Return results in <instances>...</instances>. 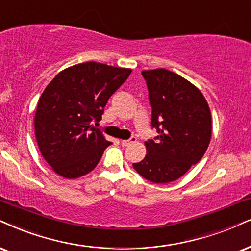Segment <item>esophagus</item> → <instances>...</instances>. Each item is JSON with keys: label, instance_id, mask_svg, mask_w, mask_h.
Masks as SVG:
<instances>
[{"label": "esophagus", "instance_id": "obj_1", "mask_svg": "<svg viewBox=\"0 0 251 251\" xmlns=\"http://www.w3.org/2000/svg\"><path fill=\"white\" fill-rule=\"evenodd\" d=\"M136 141V138L135 136H131V138L128 139V140H122L120 142H122L123 146H129L131 144H133V142Z\"/></svg>", "mask_w": 251, "mask_h": 251}]
</instances>
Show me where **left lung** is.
I'll list each match as a JSON object with an SVG mask.
<instances>
[{"label":"left lung","mask_w":251,"mask_h":251,"mask_svg":"<svg viewBox=\"0 0 251 251\" xmlns=\"http://www.w3.org/2000/svg\"><path fill=\"white\" fill-rule=\"evenodd\" d=\"M151 107V127L158 133L145 142L147 154L133 163L149 182L178 179L204 156L211 141V111L198 88L164 68L144 71Z\"/></svg>","instance_id":"obj_1"}]
</instances>
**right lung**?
<instances>
[{"label":"right lung","mask_w":251,"mask_h":251,"mask_svg":"<svg viewBox=\"0 0 251 251\" xmlns=\"http://www.w3.org/2000/svg\"><path fill=\"white\" fill-rule=\"evenodd\" d=\"M131 69L100 62L66 68L50 82L38 102L34 132L40 153L65 178L95 169L107 146L100 128L109 98L127 80Z\"/></svg>","instance_id":"add662e5"}]
</instances>
